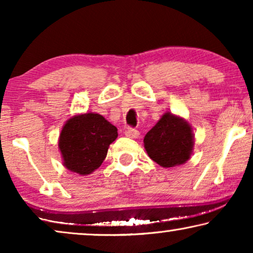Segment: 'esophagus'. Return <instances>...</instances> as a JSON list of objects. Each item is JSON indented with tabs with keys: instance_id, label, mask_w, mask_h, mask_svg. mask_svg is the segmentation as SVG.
I'll return each instance as SVG.
<instances>
[{
	"instance_id": "34e87169",
	"label": "esophagus",
	"mask_w": 253,
	"mask_h": 253,
	"mask_svg": "<svg viewBox=\"0 0 253 253\" xmlns=\"http://www.w3.org/2000/svg\"><path fill=\"white\" fill-rule=\"evenodd\" d=\"M126 136L129 138H138L139 137V130L134 129V127H127L126 130Z\"/></svg>"
}]
</instances>
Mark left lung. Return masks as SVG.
<instances>
[{
    "label": "left lung",
    "instance_id": "obj_1",
    "mask_svg": "<svg viewBox=\"0 0 253 253\" xmlns=\"http://www.w3.org/2000/svg\"><path fill=\"white\" fill-rule=\"evenodd\" d=\"M148 157L161 167L182 165L190 159L193 136L189 123L181 117L166 113L144 138Z\"/></svg>",
    "mask_w": 253,
    "mask_h": 253
}]
</instances>
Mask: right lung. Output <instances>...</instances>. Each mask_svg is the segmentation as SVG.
I'll return each mask as SVG.
<instances>
[{
  "instance_id": "obj_1",
  "label": "right lung",
  "mask_w": 253,
  "mask_h": 253,
  "mask_svg": "<svg viewBox=\"0 0 253 253\" xmlns=\"http://www.w3.org/2000/svg\"><path fill=\"white\" fill-rule=\"evenodd\" d=\"M117 138V127L99 114L72 117L62 129L58 147L69 170L87 175L105 160L109 145Z\"/></svg>"
}]
</instances>
